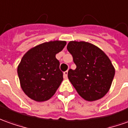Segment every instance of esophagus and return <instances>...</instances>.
Returning <instances> with one entry per match:
<instances>
[{"instance_id":"esophagus-1","label":"esophagus","mask_w":128,"mask_h":128,"mask_svg":"<svg viewBox=\"0 0 128 128\" xmlns=\"http://www.w3.org/2000/svg\"><path fill=\"white\" fill-rule=\"evenodd\" d=\"M68 71L67 70L66 72H64L63 73V76H64V78H67L68 77Z\"/></svg>"}]
</instances>
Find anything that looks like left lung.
<instances>
[{
    "label": "left lung",
    "mask_w": 128,
    "mask_h": 128,
    "mask_svg": "<svg viewBox=\"0 0 128 128\" xmlns=\"http://www.w3.org/2000/svg\"><path fill=\"white\" fill-rule=\"evenodd\" d=\"M67 49L76 66L74 70H69L68 79L79 96L87 101L102 98L109 91L115 74L110 58L88 42L71 41Z\"/></svg>",
    "instance_id": "left-lung-1"
}]
</instances>
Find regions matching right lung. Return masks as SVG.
I'll use <instances>...</instances> for the list:
<instances>
[{
  "label": "right lung",
  "instance_id": "right-lung-1",
  "mask_svg": "<svg viewBox=\"0 0 128 128\" xmlns=\"http://www.w3.org/2000/svg\"><path fill=\"white\" fill-rule=\"evenodd\" d=\"M66 45L65 41L44 42L30 49L17 68L22 90L38 102L50 99L63 79L60 62L56 54Z\"/></svg>",
  "mask_w": 128,
  "mask_h": 128
}]
</instances>
